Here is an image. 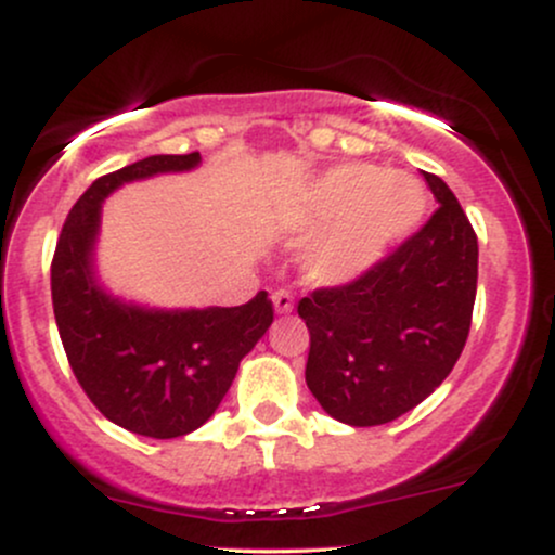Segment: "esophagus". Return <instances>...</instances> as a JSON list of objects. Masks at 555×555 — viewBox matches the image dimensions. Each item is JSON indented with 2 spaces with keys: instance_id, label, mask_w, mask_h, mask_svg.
I'll return each mask as SVG.
<instances>
[{
  "instance_id": "esophagus-1",
  "label": "esophagus",
  "mask_w": 555,
  "mask_h": 555,
  "mask_svg": "<svg viewBox=\"0 0 555 555\" xmlns=\"http://www.w3.org/2000/svg\"><path fill=\"white\" fill-rule=\"evenodd\" d=\"M273 308H276V313H289V310L295 308V297H292V292L289 289L273 292Z\"/></svg>"
}]
</instances>
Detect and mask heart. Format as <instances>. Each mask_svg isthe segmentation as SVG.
Segmentation results:
<instances>
[{"mask_svg":"<svg viewBox=\"0 0 555 555\" xmlns=\"http://www.w3.org/2000/svg\"><path fill=\"white\" fill-rule=\"evenodd\" d=\"M425 188L415 177L384 171L371 164H347L321 177L292 234L310 237L305 256L310 279L344 284L386 258L425 216Z\"/></svg>","mask_w":555,"mask_h":555,"instance_id":"heart-1","label":"heart"}]
</instances>
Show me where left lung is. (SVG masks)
Instances as JSON below:
<instances>
[{"instance_id":"left-lung-1","label":"left lung","mask_w":555,"mask_h":555,"mask_svg":"<svg viewBox=\"0 0 555 555\" xmlns=\"http://www.w3.org/2000/svg\"><path fill=\"white\" fill-rule=\"evenodd\" d=\"M441 206L352 282L318 286L297 313L310 331L305 380L354 428L391 423L428 399L460 360L477 292V234L441 177Z\"/></svg>"}]
</instances>
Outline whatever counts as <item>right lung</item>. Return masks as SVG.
Wrapping results in <instances>:
<instances>
[{
    "label": "right lung",
    "mask_w": 555,
    "mask_h": 555,
    "mask_svg": "<svg viewBox=\"0 0 555 555\" xmlns=\"http://www.w3.org/2000/svg\"><path fill=\"white\" fill-rule=\"evenodd\" d=\"M197 162V151L149 156L99 177L67 214L52 258L54 318L75 378L101 415L149 438L201 428L273 321L266 292L237 308L145 310L95 284L91 256L101 201L122 182L193 169Z\"/></svg>",
    "instance_id": "obj_1"
}]
</instances>
